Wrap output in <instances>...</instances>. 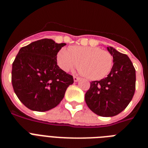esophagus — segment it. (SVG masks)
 <instances>
[{"label": "esophagus", "instance_id": "esophagus-1", "mask_svg": "<svg viewBox=\"0 0 148 148\" xmlns=\"http://www.w3.org/2000/svg\"><path fill=\"white\" fill-rule=\"evenodd\" d=\"M79 79H80V78L78 76H76V75H74V76H73V80H74V82H77L78 80H79Z\"/></svg>", "mask_w": 148, "mask_h": 148}]
</instances>
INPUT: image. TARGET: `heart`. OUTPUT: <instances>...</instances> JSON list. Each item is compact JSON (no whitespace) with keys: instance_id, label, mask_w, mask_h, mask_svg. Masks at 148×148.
<instances>
[{"instance_id":"heart-1","label":"heart","mask_w":148,"mask_h":148,"mask_svg":"<svg viewBox=\"0 0 148 148\" xmlns=\"http://www.w3.org/2000/svg\"><path fill=\"white\" fill-rule=\"evenodd\" d=\"M57 63L64 72L73 70L80 63L82 74L91 80H100L110 72L113 57L100 47L75 46L60 49L57 54Z\"/></svg>"}]
</instances>
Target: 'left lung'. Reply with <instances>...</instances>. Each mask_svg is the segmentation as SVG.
<instances>
[{
  "instance_id": "obj_1",
  "label": "left lung",
  "mask_w": 148,
  "mask_h": 148,
  "mask_svg": "<svg viewBox=\"0 0 148 148\" xmlns=\"http://www.w3.org/2000/svg\"><path fill=\"white\" fill-rule=\"evenodd\" d=\"M108 50L113 65L108 77L90 83L85 94L88 108L98 116L112 117L127 107L135 92L136 70L127 55L112 47Z\"/></svg>"
}]
</instances>
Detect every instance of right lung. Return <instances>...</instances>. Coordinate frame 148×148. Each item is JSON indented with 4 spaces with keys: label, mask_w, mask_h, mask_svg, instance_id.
Wrapping results in <instances>:
<instances>
[{
    "label": "right lung",
    "mask_w": 148,
    "mask_h": 148,
    "mask_svg": "<svg viewBox=\"0 0 148 148\" xmlns=\"http://www.w3.org/2000/svg\"><path fill=\"white\" fill-rule=\"evenodd\" d=\"M66 45L44 38L21 48L12 64V84L29 109L44 112L59 104L73 84L71 75L57 65V54Z\"/></svg>",
    "instance_id": "1"
}]
</instances>
